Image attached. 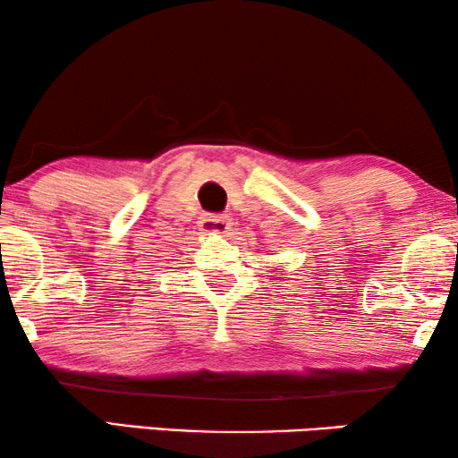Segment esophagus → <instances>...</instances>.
<instances>
[{
  "label": "esophagus",
  "instance_id": "1",
  "mask_svg": "<svg viewBox=\"0 0 458 458\" xmlns=\"http://www.w3.org/2000/svg\"><path fill=\"white\" fill-rule=\"evenodd\" d=\"M231 227L229 218L223 215H204L199 218V231L206 235H223Z\"/></svg>",
  "mask_w": 458,
  "mask_h": 458
}]
</instances>
